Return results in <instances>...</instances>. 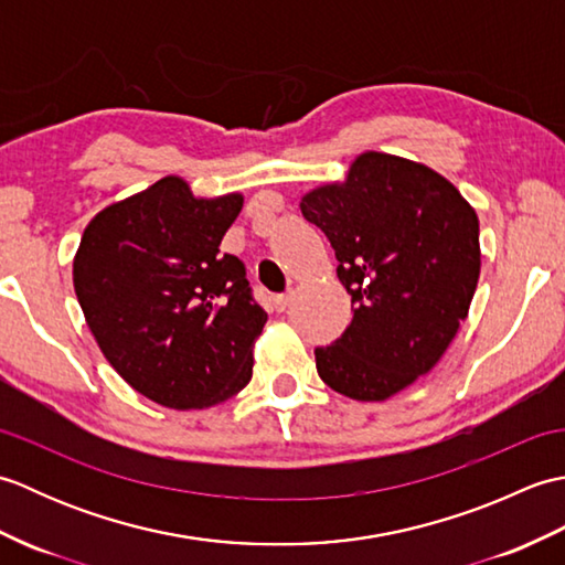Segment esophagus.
Returning <instances> with one entry per match:
<instances>
[{
    "label": "esophagus",
    "instance_id": "34e87169",
    "mask_svg": "<svg viewBox=\"0 0 565 565\" xmlns=\"http://www.w3.org/2000/svg\"><path fill=\"white\" fill-rule=\"evenodd\" d=\"M291 298H294V291H286V294L274 296V306H276V310H286V308H289Z\"/></svg>",
    "mask_w": 565,
    "mask_h": 565
}]
</instances>
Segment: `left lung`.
Instances as JSON below:
<instances>
[{
	"mask_svg": "<svg viewBox=\"0 0 565 565\" xmlns=\"http://www.w3.org/2000/svg\"><path fill=\"white\" fill-rule=\"evenodd\" d=\"M298 206L328 235L356 303L342 338L316 350L318 374L352 401H386L435 369L468 316L481 276L478 215L431 167L376 150Z\"/></svg>",
	"mask_w": 565,
	"mask_h": 565,
	"instance_id": "1",
	"label": "left lung"
}]
</instances>
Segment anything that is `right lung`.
Returning a JSON list of instances; mask_svg holds the SVG:
<instances>
[{"instance_id": "right-lung-1", "label": "right lung", "mask_w": 565, "mask_h": 565, "mask_svg": "<svg viewBox=\"0 0 565 565\" xmlns=\"http://www.w3.org/2000/svg\"><path fill=\"white\" fill-rule=\"evenodd\" d=\"M239 191L196 196L167 174L87 223L72 284L87 328L118 376L174 411L243 391L267 313L243 262L221 239L243 211Z\"/></svg>"}]
</instances>
